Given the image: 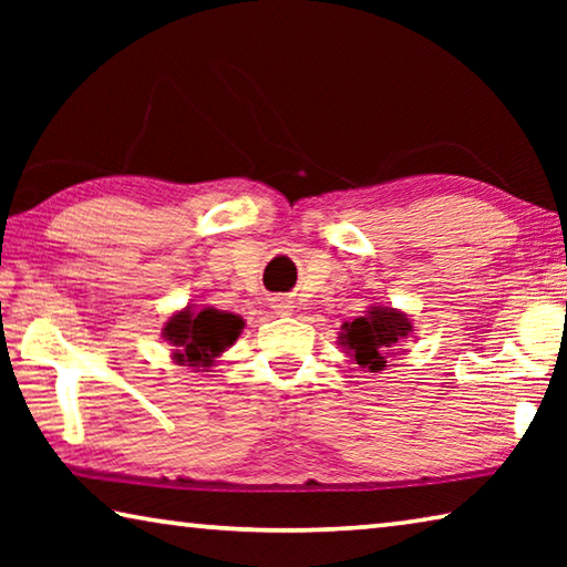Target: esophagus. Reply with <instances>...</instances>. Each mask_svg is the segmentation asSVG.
Instances as JSON below:
<instances>
[{
  "instance_id": "34e87169",
  "label": "esophagus",
  "mask_w": 567,
  "mask_h": 567,
  "mask_svg": "<svg viewBox=\"0 0 567 567\" xmlns=\"http://www.w3.org/2000/svg\"><path fill=\"white\" fill-rule=\"evenodd\" d=\"M272 310L277 315H292V302L285 297H272Z\"/></svg>"
}]
</instances>
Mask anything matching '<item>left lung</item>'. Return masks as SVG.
<instances>
[{
  "instance_id": "obj_1",
  "label": "left lung",
  "mask_w": 567,
  "mask_h": 567,
  "mask_svg": "<svg viewBox=\"0 0 567 567\" xmlns=\"http://www.w3.org/2000/svg\"><path fill=\"white\" fill-rule=\"evenodd\" d=\"M412 332V322L405 312L395 307L372 305L362 318L342 324L340 344L350 354L354 364L368 372H380L388 368V358Z\"/></svg>"
}]
</instances>
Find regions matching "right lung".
<instances>
[{
  "label": "right lung",
  "instance_id": "1",
  "mask_svg": "<svg viewBox=\"0 0 567 567\" xmlns=\"http://www.w3.org/2000/svg\"><path fill=\"white\" fill-rule=\"evenodd\" d=\"M245 320L239 315L215 310V307H195L187 305L185 310L172 315L162 328L165 338L175 352L172 360L187 368H213L215 358H219L229 344L243 332Z\"/></svg>",
  "mask_w": 567,
  "mask_h": 567
}]
</instances>
